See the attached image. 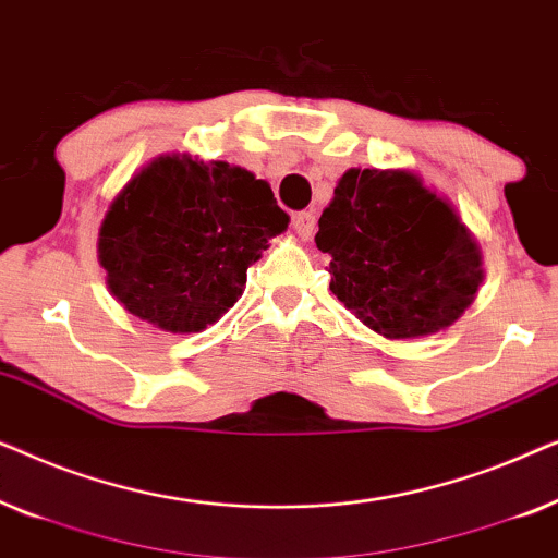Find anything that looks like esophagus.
Instances as JSON below:
<instances>
[{
	"mask_svg": "<svg viewBox=\"0 0 558 558\" xmlns=\"http://www.w3.org/2000/svg\"><path fill=\"white\" fill-rule=\"evenodd\" d=\"M292 226H294V233L300 235L302 241H310L312 239V231H315V216L312 213H296L292 218Z\"/></svg>",
	"mask_w": 558,
	"mask_h": 558,
	"instance_id": "esophagus-1",
	"label": "esophagus"
}]
</instances>
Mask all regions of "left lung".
Returning <instances> with one entry per match:
<instances>
[{
	"mask_svg": "<svg viewBox=\"0 0 558 558\" xmlns=\"http://www.w3.org/2000/svg\"><path fill=\"white\" fill-rule=\"evenodd\" d=\"M330 289L386 340L447 330L485 279L480 243L452 203L411 170H350L319 216Z\"/></svg>",
	"mask_w": 558,
	"mask_h": 558,
	"instance_id": "left-lung-1",
	"label": "left lung"
}]
</instances>
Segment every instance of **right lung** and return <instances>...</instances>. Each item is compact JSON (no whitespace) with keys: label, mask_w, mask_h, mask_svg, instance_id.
<instances>
[{"label":"right lung","mask_w":558,"mask_h":558,"mask_svg":"<svg viewBox=\"0 0 558 558\" xmlns=\"http://www.w3.org/2000/svg\"><path fill=\"white\" fill-rule=\"evenodd\" d=\"M289 216L246 167L187 151L144 165L98 228V264L129 315L172 335L203 332L239 302L246 269Z\"/></svg>","instance_id":"obj_1"}]
</instances>
